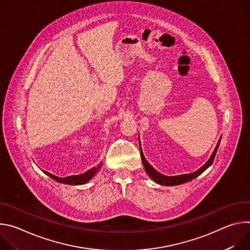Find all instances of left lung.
Returning <instances> with one entry per match:
<instances>
[{
  "instance_id": "obj_1",
  "label": "left lung",
  "mask_w": 250,
  "mask_h": 250,
  "mask_svg": "<svg viewBox=\"0 0 250 250\" xmlns=\"http://www.w3.org/2000/svg\"><path fill=\"white\" fill-rule=\"evenodd\" d=\"M220 142H221V139L219 140L218 145L215 148V150H213L211 156L209 157V159L208 160V162L203 166L201 167L199 170H197L196 172L194 173H191V174H185V175H178V176H165V175H162L160 174L159 172H157L145 158V155L144 153L141 152V149H140V156H141V160H142V163H144V166L146 168V173L149 175V177L151 178V179H153L156 183L160 184V185H164V186H175V185H180V184H183V183H186L188 181H191L193 179H195L196 177H198L201 173H203L208 167H209L212 162H213V159H215V156H216V153L218 151V148H219V146H220Z\"/></svg>"
}]
</instances>
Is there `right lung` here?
<instances>
[{
	"label": "right lung",
	"instance_id": "obj_1",
	"mask_svg": "<svg viewBox=\"0 0 250 250\" xmlns=\"http://www.w3.org/2000/svg\"><path fill=\"white\" fill-rule=\"evenodd\" d=\"M100 168H101V164L98 167H94L91 170H89L81 175H73V176H69V177H65V178H59V177H56L48 172H45V171H43V172L57 182H60L63 184H68V185H82V184H85L86 182H88L91 178H93V176L97 173V171Z\"/></svg>",
	"mask_w": 250,
	"mask_h": 250
}]
</instances>
